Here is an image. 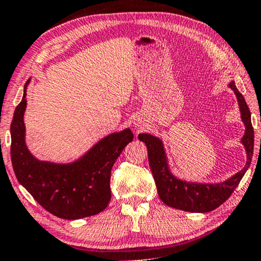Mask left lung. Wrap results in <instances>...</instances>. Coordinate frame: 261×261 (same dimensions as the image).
<instances>
[{
  "label": "left lung",
  "mask_w": 261,
  "mask_h": 261,
  "mask_svg": "<svg viewBox=\"0 0 261 261\" xmlns=\"http://www.w3.org/2000/svg\"><path fill=\"white\" fill-rule=\"evenodd\" d=\"M229 87L237 94L239 101L241 119L245 123L246 131L242 143L247 153V162L245 168L222 183L215 185H200V183H189L176 178L169 171L166 152L161 139L148 134L138 136L139 141L144 142L148 148V159L150 169H151L153 179H155L157 192L160 199L169 207L181 209V211L192 213H207L214 211L220 204H222L232 195L234 189L239 186L241 178L251 164L253 156V146H254V130L251 122V111H249L246 100L239 90L237 89L234 82H230Z\"/></svg>",
  "instance_id": "left-lung-1"
}]
</instances>
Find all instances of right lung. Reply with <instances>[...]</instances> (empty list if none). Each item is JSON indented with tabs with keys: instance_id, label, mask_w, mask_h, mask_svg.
I'll return each instance as SVG.
<instances>
[{
	"instance_id": "obj_1",
	"label": "right lung",
	"mask_w": 261,
	"mask_h": 261,
	"mask_svg": "<svg viewBox=\"0 0 261 261\" xmlns=\"http://www.w3.org/2000/svg\"><path fill=\"white\" fill-rule=\"evenodd\" d=\"M25 105L24 90L10 125V156L17 181L38 203L58 218L76 220L104 211L111 200V169L123 149L134 139L131 130L125 129L102 138L74 163L43 162L36 160L25 146Z\"/></svg>"
}]
</instances>
